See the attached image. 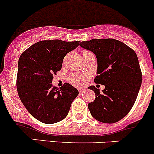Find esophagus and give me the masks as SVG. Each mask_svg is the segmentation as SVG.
I'll return each mask as SVG.
<instances>
[{
    "mask_svg": "<svg viewBox=\"0 0 154 154\" xmlns=\"http://www.w3.org/2000/svg\"><path fill=\"white\" fill-rule=\"evenodd\" d=\"M84 91H85V89H79V94H82Z\"/></svg>",
    "mask_w": 154,
    "mask_h": 154,
    "instance_id": "obj_1",
    "label": "esophagus"
}]
</instances>
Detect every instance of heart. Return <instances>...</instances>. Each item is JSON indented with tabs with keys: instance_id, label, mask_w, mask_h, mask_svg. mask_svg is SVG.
Returning <instances> with one entry per match:
<instances>
[{
	"instance_id": "heart-1",
	"label": "heart",
	"mask_w": 154,
	"mask_h": 154,
	"mask_svg": "<svg viewBox=\"0 0 154 154\" xmlns=\"http://www.w3.org/2000/svg\"><path fill=\"white\" fill-rule=\"evenodd\" d=\"M82 55L85 54H92L91 51H87V50H84V51H82ZM88 76L85 75H80L78 73H74V74H72L69 75V80L70 82L72 85H74L75 86H77V87H80V86H82L83 85L85 82L86 79H87Z\"/></svg>"
}]
</instances>
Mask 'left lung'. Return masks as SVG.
<instances>
[{
  "instance_id": "obj_1",
  "label": "left lung",
  "mask_w": 154,
  "mask_h": 154,
  "mask_svg": "<svg viewBox=\"0 0 154 154\" xmlns=\"http://www.w3.org/2000/svg\"><path fill=\"white\" fill-rule=\"evenodd\" d=\"M80 46L92 51L97 60L94 82L104 85L100 93L95 86V100L88 104L95 119L114 123L125 116L132 108L142 82L137 54L123 42L112 38L82 42Z\"/></svg>"
}]
</instances>
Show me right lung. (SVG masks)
<instances>
[{
	"label": "right lung",
	"instance_id": "1",
	"mask_svg": "<svg viewBox=\"0 0 154 154\" xmlns=\"http://www.w3.org/2000/svg\"><path fill=\"white\" fill-rule=\"evenodd\" d=\"M79 42L41 41L20 56L17 77L19 97L31 115L43 123H56L65 119L78 96V90L69 83L57 88L52 86V80L62 68L64 57Z\"/></svg>",
	"mask_w": 154,
	"mask_h": 154
}]
</instances>
